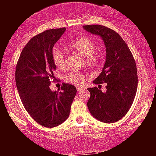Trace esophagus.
I'll list each match as a JSON object with an SVG mask.
<instances>
[{
	"mask_svg": "<svg viewBox=\"0 0 156 156\" xmlns=\"http://www.w3.org/2000/svg\"><path fill=\"white\" fill-rule=\"evenodd\" d=\"M84 90V89H83V87H77V91L78 92L81 91V90Z\"/></svg>",
	"mask_w": 156,
	"mask_h": 156,
	"instance_id": "1",
	"label": "esophagus"
}]
</instances>
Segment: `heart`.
Here are the masks:
<instances>
[{"instance_id": "obj_1", "label": "heart", "mask_w": 156, "mask_h": 156, "mask_svg": "<svg viewBox=\"0 0 156 156\" xmlns=\"http://www.w3.org/2000/svg\"><path fill=\"white\" fill-rule=\"evenodd\" d=\"M67 47L70 50L77 52L81 56L84 57L86 64L91 67L98 66L102 58L101 51L96 48V43L89 37H78L70 42ZM51 59L54 65L57 68L61 69L65 66L64 54L57 47H55L52 49ZM87 77V75L83 73L70 72L65 76V80L66 82L76 86H82L84 83Z\"/></svg>"}]
</instances>
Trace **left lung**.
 <instances>
[{"instance_id":"1","label":"left lung","mask_w":156,"mask_h":156,"mask_svg":"<svg viewBox=\"0 0 156 156\" xmlns=\"http://www.w3.org/2000/svg\"><path fill=\"white\" fill-rule=\"evenodd\" d=\"M83 28L100 36L106 48L104 68L93 81L95 84L106 83V92L98 87L87 88L90 93L88 109L98 120L112 123L122 119L133 102L137 89L136 62L126 42L113 30L100 25H87Z\"/></svg>"}]
</instances>
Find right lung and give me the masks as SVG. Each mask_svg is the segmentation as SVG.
<instances>
[{"label":"right lung","mask_w":156,"mask_h":156,"mask_svg":"<svg viewBox=\"0 0 156 156\" xmlns=\"http://www.w3.org/2000/svg\"><path fill=\"white\" fill-rule=\"evenodd\" d=\"M65 31V27L52 29L33 37L23 48L16 68V87L23 106L37 123L48 128L68 119L76 94L75 86L67 83H62L59 92L49 87L56 80L52 49Z\"/></svg>","instance_id":"right-lung-1"}]
</instances>
